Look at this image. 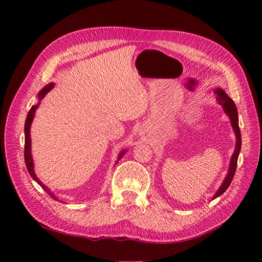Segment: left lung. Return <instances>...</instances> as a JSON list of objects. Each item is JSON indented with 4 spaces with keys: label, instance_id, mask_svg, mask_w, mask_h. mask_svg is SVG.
Instances as JSON below:
<instances>
[{
    "label": "left lung",
    "instance_id": "1",
    "mask_svg": "<svg viewBox=\"0 0 262 262\" xmlns=\"http://www.w3.org/2000/svg\"><path fill=\"white\" fill-rule=\"evenodd\" d=\"M215 96H216V100L219 104L223 106L225 113L228 115L229 118H231L232 126L235 131L237 142H236V148L234 150V154H233L232 160H231V165H229V170H228L227 176H226L223 184H222V186L219 188L216 193L214 194L213 199H215V198L220 196L221 194H223L226 191V189L229 187V185H231V182L235 175L236 167H237V160H238L239 150L242 147V136H241V130H239V125H238V114H237L236 105L234 104V101L227 96L225 92L220 90V89H217L215 91Z\"/></svg>",
    "mask_w": 262,
    "mask_h": 262
}]
</instances>
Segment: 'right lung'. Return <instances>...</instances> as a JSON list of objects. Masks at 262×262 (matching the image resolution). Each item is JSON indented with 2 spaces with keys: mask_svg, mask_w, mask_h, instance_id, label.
<instances>
[{
  "mask_svg": "<svg viewBox=\"0 0 262 262\" xmlns=\"http://www.w3.org/2000/svg\"><path fill=\"white\" fill-rule=\"evenodd\" d=\"M52 87H53V83H50V84L47 85V86L45 87V89H42V90L40 91V93H39V95H38V96H39V100H41V99L46 96V94L48 93V92L52 89ZM37 108H38V105L31 107L30 110H29L28 115H27V118H26V122H25V153H24V157H25V164H26V167H27L28 172L30 173V176L33 177V179H34L35 181H37L38 184L40 185V186L46 190V192L49 193V195H50L51 198H53L54 200H57V198H54V194H52V192H50V190H49L48 188H47V187L42 184V182L37 178L36 173H35V171H34V163H33V158H31V154H30V137H29V131H30V124H31V122H33L34 115H35V112H36ZM123 154H124V152H122L120 155H119L118 161L121 160Z\"/></svg>",
  "mask_w": 262,
  "mask_h": 262,
  "instance_id": "1",
  "label": "right lung"
}]
</instances>
